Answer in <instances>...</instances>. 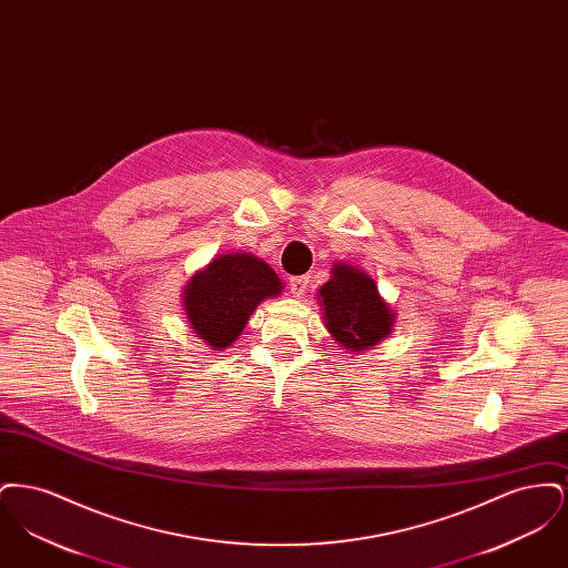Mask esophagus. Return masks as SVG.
I'll list each match as a JSON object with an SVG mask.
<instances>
[{
  "label": "esophagus",
  "instance_id": "esophagus-1",
  "mask_svg": "<svg viewBox=\"0 0 568 568\" xmlns=\"http://www.w3.org/2000/svg\"><path fill=\"white\" fill-rule=\"evenodd\" d=\"M306 285H308V276H292V278H290V290H292V296H304V292H306Z\"/></svg>",
  "mask_w": 568,
  "mask_h": 568
}]
</instances>
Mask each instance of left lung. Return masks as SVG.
<instances>
[{"mask_svg":"<svg viewBox=\"0 0 568 568\" xmlns=\"http://www.w3.org/2000/svg\"><path fill=\"white\" fill-rule=\"evenodd\" d=\"M332 274L320 290L329 334L349 352L377 345L394 324V313L378 296L377 283L368 274L343 264H336Z\"/></svg>","mask_w":568,"mask_h":568,"instance_id":"left-lung-1","label":"left lung"}]
</instances>
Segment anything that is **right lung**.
Returning <instances> with one entry per match:
<instances>
[{"mask_svg": "<svg viewBox=\"0 0 568 568\" xmlns=\"http://www.w3.org/2000/svg\"><path fill=\"white\" fill-rule=\"evenodd\" d=\"M281 290L278 276L255 255H221L191 278L185 311L193 332L221 352L241 336L253 308Z\"/></svg>", "mask_w": 568, "mask_h": 568, "instance_id": "1", "label": "right lung"}]
</instances>
